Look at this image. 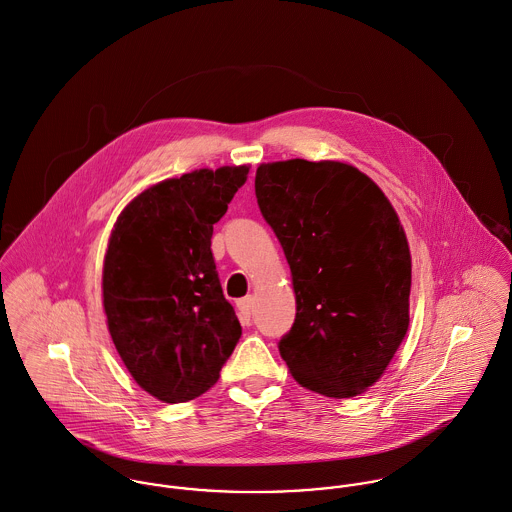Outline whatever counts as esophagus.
I'll return each instance as SVG.
<instances>
[{"label":"esophagus","instance_id":"34e87169","mask_svg":"<svg viewBox=\"0 0 512 512\" xmlns=\"http://www.w3.org/2000/svg\"><path fill=\"white\" fill-rule=\"evenodd\" d=\"M251 307H253V299L245 297L241 301H237V310H239V320L243 326L251 324Z\"/></svg>","mask_w":512,"mask_h":512}]
</instances>
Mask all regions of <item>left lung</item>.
Masks as SVG:
<instances>
[{
	"label": "left lung",
	"instance_id": "8db88e82",
	"mask_svg": "<svg viewBox=\"0 0 512 512\" xmlns=\"http://www.w3.org/2000/svg\"><path fill=\"white\" fill-rule=\"evenodd\" d=\"M255 196L293 275L297 316L279 352L326 398L380 380L409 326L411 255L384 192L344 162L261 164Z\"/></svg>",
	"mask_w": 512,
	"mask_h": 512
}]
</instances>
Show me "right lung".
<instances>
[{"label": "right lung", "instance_id": "add662e5", "mask_svg": "<svg viewBox=\"0 0 512 512\" xmlns=\"http://www.w3.org/2000/svg\"><path fill=\"white\" fill-rule=\"evenodd\" d=\"M247 166L196 170L136 196L104 255L108 332L136 384L166 404L205 394L241 338L211 253Z\"/></svg>", "mask_w": 512, "mask_h": 512}]
</instances>
